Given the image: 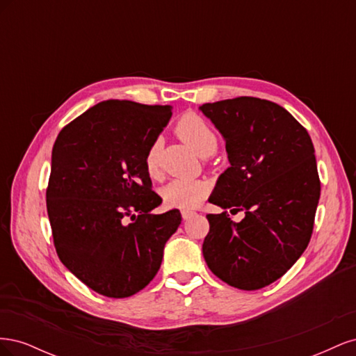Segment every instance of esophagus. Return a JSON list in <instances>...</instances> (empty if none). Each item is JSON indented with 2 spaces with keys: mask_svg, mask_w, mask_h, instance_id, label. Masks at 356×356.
Segmentation results:
<instances>
[{
  "mask_svg": "<svg viewBox=\"0 0 356 356\" xmlns=\"http://www.w3.org/2000/svg\"><path fill=\"white\" fill-rule=\"evenodd\" d=\"M195 215H196V212H193V211H181L182 220H190L191 217H195Z\"/></svg>",
  "mask_w": 356,
  "mask_h": 356,
  "instance_id": "esophagus-1",
  "label": "esophagus"
}]
</instances>
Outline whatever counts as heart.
Here are the masks:
<instances>
[{
  "label": "heart",
  "instance_id": "obj_1",
  "mask_svg": "<svg viewBox=\"0 0 356 356\" xmlns=\"http://www.w3.org/2000/svg\"><path fill=\"white\" fill-rule=\"evenodd\" d=\"M175 132L200 156H211L218 147V136L212 126L196 114H186L181 117L175 124ZM159 152L160 143L156 139L148 145L144 156L145 170L152 178L160 175ZM209 184L203 179L177 178L169 181L160 193L168 207L188 211L199 207L202 200L209 195Z\"/></svg>",
  "mask_w": 356,
  "mask_h": 356
}]
</instances>
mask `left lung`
<instances>
[{
	"label": "left lung",
	"mask_w": 356,
	"mask_h": 356,
	"mask_svg": "<svg viewBox=\"0 0 356 356\" xmlns=\"http://www.w3.org/2000/svg\"><path fill=\"white\" fill-rule=\"evenodd\" d=\"M225 139L230 168L209 202L227 211L208 213L203 257L230 286L254 291L284 276L307 248L321 196L315 148L306 129L281 105L239 98L203 104Z\"/></svg>",
	"instance_id": "obj_1"
}]
</instances>
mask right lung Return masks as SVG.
<instances>
[{
	"label": "right lung",
	"instance_id": "right-lung-1",
	"mask_svg": "<svg viewBox=\"0 0 356 356\" xmlns=\"http://www.w3.org/2000/svg\"><path fill=\"white\" fill-rule=\"evenodd\" d=\"M170 115L169 105L104 101L53 145L46 190L53 243L63 266L101 296L131 297L152 282L181 224L178 209L152 213L161 197L144 166Z\"/></svg>",
	"mask_w": 356,
	"mask_h": 356
}]
</instances>
